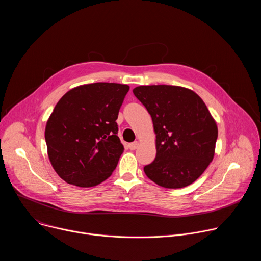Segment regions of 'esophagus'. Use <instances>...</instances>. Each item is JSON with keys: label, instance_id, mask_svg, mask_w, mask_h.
I'll return each mask as SVG.
<instances>
[{"label": "esophagus", "instance_id": "1", "mask_svg": "<svg viewBox=\"0 0 261 261\" xmlns=\"http://www.w3.org/2000/svg\"><path fill=\"white\" fill-rule=\"evenodd\" d=\"M130 150H136V148L139 146V142L138 141H134V142H131L128 144Z\"/></svg>", "mask_w": 261, "mask_h": 261}]
</instances>
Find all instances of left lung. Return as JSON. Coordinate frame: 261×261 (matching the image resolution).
Instances as JSON below:
<instances>
[{
    "mask_svg": "<svg viewBox=\"0 0 261 261\" xmlns=\"http://www.w3.org/2000/svg\"><path fill=\"white\" fill-rule=\"evenodd\" d=\"M133 94L151 115L156 133V158L144 173L164 188L189 186L215 154L218 128L206 105L193 91L176 86H140Z\"/></svg>",
    "mask_w": 261,
    "mask_h": 261,
    "instance_id": "8db88e82",
    "label": "left lung"
}]
</instances>
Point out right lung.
<instances>
[{"instance_id": "add662e5", "label": "right lung", "mask_w": 261, "mask_h": 261, "mask_svg": "<svg viewBox=\"0 0 261 261\" xmlns=\"http://www.w3.org/2000/svg\"><path fill=\"white\" fill-rule=\"evenodd\" d=\"M129 86L96 83L67 92L45 128L49 161L66 182L94 187L108 178L124 152L117 119Z\"/></svg>"}]
</instances>
